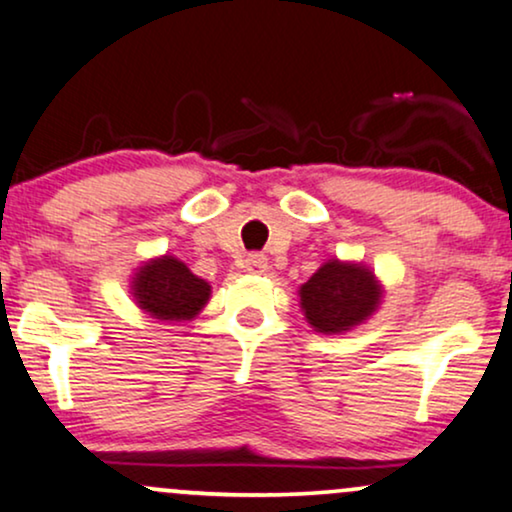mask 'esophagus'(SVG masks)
I'll list each match as a JSON object with an SVG mask.
<instances>
[{
	"label": "esophagus",
	"mask_w": 512,
	"mask_h": 512,
	"mask_svg": "<svg viewBox=\"0 0 512 512\" xmlns=\"http://www.w3.org/2000/svg\"><path fill=\"white\" fill-rule=\"evenodd\" d=\"M245 269H248L250 274L267 272V257H264L262 252H252V255L245 257Z\"/></svg>",
	"instance_id": "1"
}]
</instances>
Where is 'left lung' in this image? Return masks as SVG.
Instances as JSON below:
<instances>
[{
	"label": "left lung",
	"instance_id": "8db88e82",
	"mask_svg": "<svg viewBox=\"0 0 512 512\" xmlns=\"http://www.w3.org/2000/svg\"><path fill=\"white\" fill-rule=\"evenodd\" d=\"M381 293L365 264L329 260L300 286V307L319 334H343L374 315Z\"/></svg>",
	"mask_w": 512,
	"mask_h": 512
}]
</instances>
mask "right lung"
Masks as SVG:
<instances>
[{
    "instance_id": "right-lung-1",
    "label": "right lung",
    "mask_w": 512,
    "mask_h": 512,
    "mask_svg": "<svg viewBox=\"0 0 512 512\" xmlns=\"http://www.w3.org/2000/svg\"><path fill=\"white\" fill-rule=\"evenodd\" d=\"M131 293L140 310L162 322L193 319L207 305L212 286L176 257L164 255L145 262L133 276Z\"/></svg>"
}]
</instances>
